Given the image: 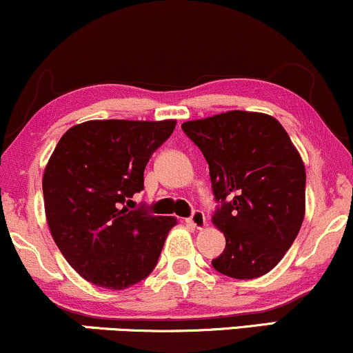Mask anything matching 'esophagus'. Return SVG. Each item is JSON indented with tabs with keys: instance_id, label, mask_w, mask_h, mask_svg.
I'll return each instance as SVG.
<instances>
[{
	"instance_id": "34e87169",
	"label": "esophagus",
	"mask_w": 353,
	"mask_h": 353,
	"mask_svg": "<svg viewBox=\"0 0 353 353\" xmlns=\"http://www.w3.org/2000/svg\"><path fill=\"white\" fill-rule=\"evenodd\" d=\"M186 223L192 225L193 228H196V230H203V228L206 226L205 213H203V211H193V214L186 219Z\"/></svg>"
}]
</instances>
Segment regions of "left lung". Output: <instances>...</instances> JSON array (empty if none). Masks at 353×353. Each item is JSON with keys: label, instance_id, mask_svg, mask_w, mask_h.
Returning a JSON list of instances; mask_svg holds the SVG:
<instances>
[{"label": "left lung", "instance_id": "left-lung-1", "mask_svg": "<svg viewBox=\"0 0 353 353\" xmlns=\"http://www.w3.org/2000/svg\"><path fill=\"white\" fill-rule=\"evenodd\" d=\"M181 128L208 161L221 201L213 225L226 248L211 264L234 279L268 274L292 246L305 214V167L288 132L271 115L246 110Z\"/></svg>", "mask_w": 353, "mask_h": 353}]
</instances>
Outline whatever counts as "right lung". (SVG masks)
<instances>
[{
	"mask_svg": "<svg viewBox=\"0 0 353 353\" xmlns=\"http://www.w3.org/2000/svg\"><path fill=\"white\" fill-rule=\"evenodd\" d=\"M176 120H87L70 127L43 175L44 210L54 243L79 276L99 288H130L160 258L173 216L130 211L143 190L152 153Z\"/></svg>",
	"mask_w": 353,
	"mask_h": 353,
	"instance_id": "obj_1",
	"label": "right lung"
}]
</instances>
